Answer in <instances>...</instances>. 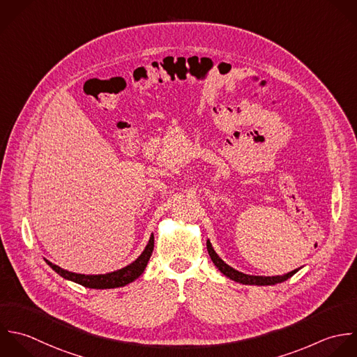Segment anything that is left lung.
I'll return each mask as SVG.
<instances>
[{
  "instance_id": "8db88e82",
  "label": "left lung",
  "mask_w": 357,
  "mask_h": 357,
  "mask_svg": "<svg viewBox=\"0 0 357 357\" xmlns=\"http://www.w3.org/2000/svg\"><path fill=\"white\" fill-rule=\"evenodd\" d=\"M207 250H208V255L214 263V266L225 275L228 277L229 280L235 281V282H239V284H243V285H275V284H281L284 281H287L288 278H291L294 274H296L299 271V268L285 274V275H277V277H260V275H248V274H243V273H239L236 271L235 268L229 267L227 263H224V260L220 259V256L215 253V250L213 249L210 241H207Z\"/></svg>"
}]
</instances>
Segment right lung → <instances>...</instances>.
Masks as SVG:
<instances>
[{
    "label": "right lung",
    "mask_w": 357,
    "mask_h": 357,
    "mask_svg": "<svg viewBox=\"0 0 357 357\" xmlns=\"http://www.w3.org/2000/svg\"><path fill=\"white\" fill-rule=\"evenodd\" d=\"M153 249H154V236L151 235L150 236V241L147 243V246L144 248L143 253L133 261L130 263L129 266L121 268V270H116L114 273H107V274H98V275H84V274H75V273H70V271H66V270H62L61 267L52 264L51 261L45 260V263L56 273L59 274L62 278L68 280V281H72V282H76L84 288H91V289H111V288H121V287H125L130 282H133L136 278H139L150 257H151V253H153Z\"/></svg>",
    "instance_id": "obj_1"
}]
</instances>
